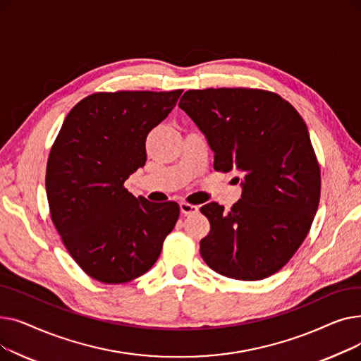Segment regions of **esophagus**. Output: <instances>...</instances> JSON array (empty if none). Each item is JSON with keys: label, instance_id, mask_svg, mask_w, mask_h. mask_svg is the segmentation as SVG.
Here are the masks:
<instances>
[{"label": "esophagus", "instance_id": "1", "mask_svg": "<svg viewBox=\"0 0 361 361\" xmlns=\"http://www.w3.org/2000/svg\"><path fill=\"white\" fill-rule=\"evenodd\" d=\"M180 209H181V214H184V215H193V214L199 212V207L196 204H190L185 202L180 203Z\"/></svg>", "mask_w": 361, "mask_h": 361}]
</instances>
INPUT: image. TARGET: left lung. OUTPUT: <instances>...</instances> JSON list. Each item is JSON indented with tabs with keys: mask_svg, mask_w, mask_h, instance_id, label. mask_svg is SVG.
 <instances>
[{
	"mask_svg": "<svg viewBox=\"0 0 361 361\" xmlns=\"http://www.w3.org/2000/svg\"><path fill=\"white\" fill-rule=\"evenodd\" d=\"M178 106L214 150V168L243 174L231 211L200 207L211 231L200 255L215 272L259 281L278 272L305 241L320 197V168L297 109L260 89L187 90Z\"/></svg>",
	"mask_w": 361,
	"mask_h": 361,
	"instance_id": "obj_1",
	"label": "left lung"
}]
</instances>
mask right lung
I'll return each mask as SVG.
<instances>
[{"label":"right lung","instance_id":"add662e5","mask_svg":"<svg viewBox=\"0 0 361 361\" xmlns=\"http://www.w3.org/2000/svg\"><path fill=\"white\" fill-rule=\"evenodd\" d=\"M171 92H99L66 117L47 164L51 219L93 279L128 282L158 260L180 215L176 202L135 197L124 181L146 162V137L177 105Z\"/></svg>","mask_w":361,"mask_h":361}]
</instances>
